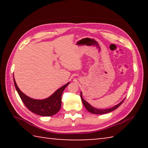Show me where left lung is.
Listing matches in <instances>:
<instances>
[{
  "instance_id": "left-lung-1",
  "label": "left lung",
  "mask_w": 148,
  "mask_h": 148,
  "mask_svg": "<svg viewBox=\"0 0 148 148\" xmlns=\"http://www.w3.org/2000/svg\"><path fill=\"white\" fill-rule=\"evenodd\" d=\"M80 96H81V99H82V101L83 102V104L84 106L86 107V108L87 109V111H89L90 113L91 114H107V113H109V112H111L112 111H114L116 109H117V108H118L120 105H121L123 102L124 101V100L125 99H124L123 101L119 102V104H116V106H114L112 108H107V109H98V108H95L93 106H92L91 104H89L88 102L87 101H85V100L83 99V97H82V92H80Z\"/></svg>"
}]
</instances>
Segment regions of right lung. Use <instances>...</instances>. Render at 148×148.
I'll use <instances>...</instances> for the list:
<instances>
[{
	"mask_svg": "<svg viewBox=\"0 0 148 148\" xmlns=\"http://www.w3.org/2000/svg\"><path fill=\"white\" fill-rule=\"evenodd\" d=\"M14 76V75H13ZM14 82L16 91L25 106L30 111L41 116H53L59 111L61 107L62 93L70 82L58 89L48 98L38 100L34 99L25 95L17 87L14 76Z\"/></svg>",
	"mask_w": 148,
	"mask_h": 148,
	"instance_id": "add662e5",
	"label": "right lung"
}]
</instances>
